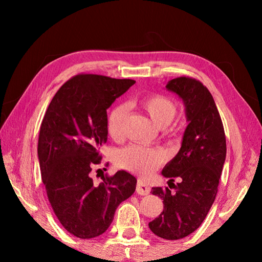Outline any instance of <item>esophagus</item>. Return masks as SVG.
I'll return each mask as SVG.
<instances>
[{
	"label": "esophagus",
	"mask_w": 262,
	"mask_h": 262,
	"mask_svg": "<svg viewBox=\"0 0 262 262\" xmlns=\"http://www.w3.org/2000/svg\"><path fill=\"white\" fill-rule=\"evenodd\" d=\"M136 193L140 195H148L150 193V186L147 181L139 179L136 184Z\"/></svg>",
	"instance_id": "obj_1"
}]
</instances>
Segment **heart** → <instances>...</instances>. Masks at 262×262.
<instances>
[{
  "label": "heart",
  "mask_w": 262,
  "mask_h": 262,
  "mask_svg": "<svg viewBox=\"0 0 262 262\" xmlns=\"http://www.w3.org/2000/svg\"><path fill=\"white\" fill-rule=\"evenodd\" d=\"M141 107L148 113L155 125L165 128L173 121L177 114V106L173 101L159 95L147 96L140 100ZM128 115V106L118 104L108 112L106 127L110 136L114 140L121 139L123 127ZM166 155L159 149L144 148L141 145H129L120 150L115 157L117 165L136 174L148 176L165 162Z\"/></svg>",
  "instance_id": "obj_1"
}]
</instances>
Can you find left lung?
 Returning a JSON list of instances; mask_svg holds the SVG:
<instances>
[{"instance_id":"obj_1","label":"left lung","mask_w":262,"mask_h":262,"mask_svg":"<svg viewBox=\"0 0 262 262\" xmlns=\"http://www.w3.org/2000/svg\"><path fill=\"white\" fill-rule=\"evenodd\" d=\"M184 101L186 127L181 148L163 168L162 174L174 191L152 187L163 200V211L149 223L156 236L177 241L194 232L205 221L215 201L222 170L227 156V141L219 110L209 90L195 78L181 76L166 84Z\"/></svg>"}]
</instances>
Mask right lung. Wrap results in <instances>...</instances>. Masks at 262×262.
Masks as SVG:
<instances>
[{"label":"right lung","instance_id":"1","mask_svg":"<svg viewBox=\"0 0 262 262\" xmlns=\"http://www.w3.org/2000/svg\"><path fill=\"white\" fill-rule=\"evenodd\" d=\"M135 83L79 74L62 85L43 115L38 158L48 201L69 233L81 239L103 234L122 201L132 196L136 178L126 171L90 177L107 141V108Z\"/></svg>","mask_w":262,"mask_h":262}]
</instances>
